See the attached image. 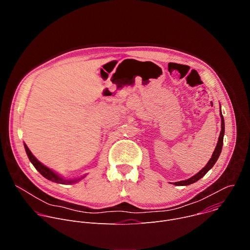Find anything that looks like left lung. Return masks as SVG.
Listing matches in <instances>:
<instances>
[{"label":"left lung","instance_id":"left-lung-1","mask_svg":"<svg viewBox=\"0 0 250 250\" xmlns=\"http://www.w3.org/2000/svg\"><path fill=\"white\" fill-rule=\"evenodd\" d=\"M221 118H222V130H221V133H220V137H219V141H218V145L216 146V149L215 151H213L212 155H211V158L208 160V162L207 163V165L201 170L199 171L196 175H194L193 177H191L190 179H187V180H184V181H179V182H175L174 185L176 186H187V185H190L192 183H195L197 182L198 180H200L201 178L206 175V173L215 165V163L217 162L221 152H222V148H223V142H224V135H225V121H224V117L222 115V112H221Z\"/></svg>","mask_w":250,"mask_h":250}]
</instances>
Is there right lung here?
<instances>
[{"label": "right lung", "mask_w": 250, "mask_h": 250, "mask_svg": "<svg viewBox=\"0 0 250 250\" xmlns=\"http://www.w3.org/2000/svg\"><path fill=\"white\" fill-rule=\"evenodd\" d=\"M24 148H25L26 154H27L30 162L32 163V165L44 178H46V179H48L52 182H55V183H60V184H72V183H75V182H77L78 180L81 179V178H79V179H74V180H65V179H63V178H61L59 175L54 173L51 169H49L46 166H44L43 164H42L37 158H35L32 155V153L30 152V150L28 149V147L25 145H24Z\"/></svg>", "instance_id": "right-lung-1"}]
</instances>
